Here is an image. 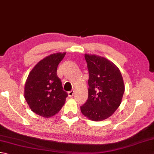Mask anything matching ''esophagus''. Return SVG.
<instances>
[{
    "label": "esophagus",
    "mask_w": 154,
    "mask_h": 154,
    "mask_svg": "<svg viewBox=\"0 0 154 154\" xmlns=\"http://www.w3.org/2000/svg\"><path fill=\"white\" fill-rule=\"evenodd\" d=\"M73 94H74V91L73 90H72L71 91H69V92H68V96L69 97H73Z\"/></svg>",
    "instance_id": "esophagus-1"
}]
</instances>
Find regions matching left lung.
I'll use <instances>...</instances> for the list:
<instances>
[{
	"label": "left lung",
	"instance_id": "8db88e82",
	"mask_svg": "<svg viewBox=\"0 0 154 154\" xmlns=\"http://www.w3.org/2000/svg\"><path fill=\"white\" fill-rule=\"evenodd\" d=\"M89 77L88 99L81 106L84 116L93 121L110 117L122 102L124 84L119 69L106 58L85 54Z\"/></svg>",
	"mask_w": 154,
	"mask_h": 154
}]
</instances>
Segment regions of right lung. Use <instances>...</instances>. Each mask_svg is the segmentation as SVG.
Segmentation results:
<instances>
[{"mask_svg":"<svg viewBox=\"0 0 154 154\" xmlns=\"http://www.w3.org/2000/svg\"><path fill=\"white\" fill-rule=\"evenodd\" d=\"M65 53L53 54L40 61L26 81L24 98L32 112L45 118L56 114L68 96L57 75L59 63Z\"/></svg>","mask_w":154,"mask_h":154,"instance_id":"right-lung-1","label":"right lung"}]
</instances>
